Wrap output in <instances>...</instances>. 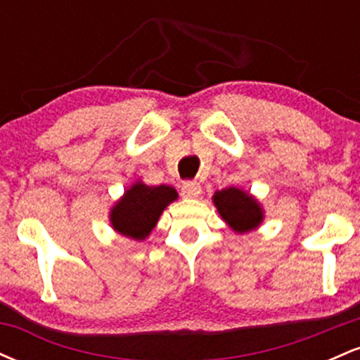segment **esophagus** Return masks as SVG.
I'll return each mask as SVG.
<instances>
[{
	"instance_id": "esophagus-1",
	"label": "esophagus",
	"mask_w": 360,
	"mask_h": 360,
	"mask_svg": "<svg viewBox=\"0 0 360 360\" xmlns=\"http://www.w3.org/2000/svg\"><path fill=\"white\" fill-rule=\"evenodd\" d=\"M201 186L196 183V181H186V183L181 186V193H183L184 198H198L201 194Z\"/></svg>"
}]
</instances>
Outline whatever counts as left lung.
Listing matches in <instances>:
<instances>
[{"label": "left lung", "instance_id": "8db88e82", "mask_svg": "<svg viewBox=\"0 0 360 360\" xmlns=\"http://www.w3.org/2000/svg\"><path fill=\"white\" fill-rule=\"evenodd\" d=\"M213 205L221 220L235 233H247L259 229L264 221V208L254 194L242 188H230L214 191Z\"/></svg>", "mask_w": 360, "mask_h": 360}]
</instances>
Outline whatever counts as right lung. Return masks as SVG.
<instances>
[{
  "label": "right lung",
  "instance_id": "obj_1",
  "mask_svg": "<svg viewBox=\"0 0 360 360\" xmlns=\"http://www.w3.org/2000/svg\"><path fill=\"white\" fill-rule=\"evenodd\" d=\"M176 200L177 191L172 186H147L137 179L111 206V229L131 240H146L155 229L164 210Z\"/></svg>",
  "mask_w": 360,
  "mask_h": 360
}]
</instances>
